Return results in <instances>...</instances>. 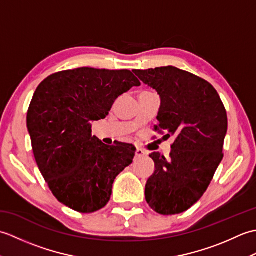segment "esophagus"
<instances>
[{"instance_id":"esophagus-1","label":"esophagus","mask_w":256,"mask_h":256,"mask_svg":"<svg viewBox=\"0 0 256 256\" xmlns=\"http://www.w3.org/2000/svg\"><path fill=\"white\" fill-rule=\"evenodd\" d=\"M148 155V153H146L145 150H143L142 148H138L136 150V156L138 157H143V156H146Z\"/></svg>"}]
</instances>
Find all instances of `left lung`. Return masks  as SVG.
Returning <instances> with one entry per match:
<instances>
[{"mask_svg": "<svg viewBox=\"0 0 256 256\" xmlns=\"http://www.w3.org/2000/svg\"><path fill=\"white\" fill-rule=\"evenodd\" d=\"M157 91L160 108L155 131L175 136L170 157L152 153L155 172L145 199L157 214H178L202 197L224 158L226 108L208 81L172 66L133 70Z\"/></svg>", "mask_w": 256, "mask_h": 256, "instance_id": "8db88e82", "label": "left lung"}]
</instances>
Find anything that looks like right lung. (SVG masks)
<instances>
[{
	"label": "right lung",
	"mask_w": 256,
	"mask_h": 256,
	"mask_svg": "<svg viewBox=\"0 0 256 256\" xmlns=\"http://www.w3.org/2000/svg\"><path fill=\"white\" fill-rule=\"evenodd\" d=\"M140 86L130 70H64L42 81L27 111L37 166L52 194L70 209L91 214L108 202L114 179L132 164L133 145H106L91 122L104 118L116 98Z\"/></svg>",
	"instance_id": "right-lung-1"
}]
</instances>
